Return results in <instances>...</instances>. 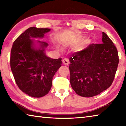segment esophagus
<instances>
[{
  "instance_id": "34e87169",
  "label": "esophagus",
  "mask_w": 126,
  "mask_h": 126,
  "mask_svg": "<svg viewBox=\"0 0 126 126\" xmlns=\"http://www.w3.org/2000/svg\"><path fill=\"white\" fill-rule=\"evenodd\" d=\"M62 62L65 65H68L69 64V60H68V59L67 58H64L63 60H62Z\"/></svg>"
}]
</instances>
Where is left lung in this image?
Returning a JSON list of instances; mask_svg holds the SVG:
<instances>
[{
    "label": "left lung",
    "instance_id": "8db88e82",
    "mask_svg": "<svg viewBox=\"0 0 126 126\" xmlns=\"http://www.w3.org/2000/svg\"><path fill=\"white\" fill-rule=\"evenodd\" d=\"M70 82L77 94L91 97L111 86L119 63L118 51L113 43L102 32V43L91 44L71 54Z\"/></svg>",
    "mask_w": 126,
    "mask_h": 126
}]
</instances>
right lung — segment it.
<instances>
[{
	"mask_svg": "<svg viewBox=\"0 0 126 126\" xmlns=\"http://www.w3.org/2000/svg\"><path fill=\"white\" fill-rule=\"evenodd\" d=\"M48 28L31 27L19 36L13 44L10 67L15 81L21 91L29 96L42 97L48 94L55 73L62 65V58L52 59L44 50L48 44L38 41L40 48L34 47L31 38H43Z\"/></svg>",
	"mask_w": 126,
	"mask_h": 126,
	"instance_id": "obj_1",
	"label": "right lung"
}]
</instances>
